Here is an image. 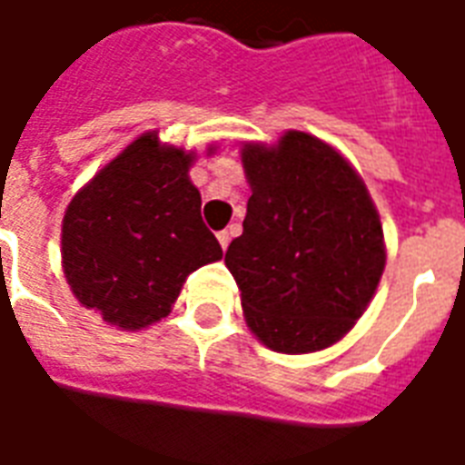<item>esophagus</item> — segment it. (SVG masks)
<instances>
[{
    "label": "esophagus",
    "instance_id": "obj_1",
    "mask_svg": "<svg viewBox=\"0 0 465 465\" xmlns=\"http://www.w3.org/2000/svg\"><path fill=\"white\" fill-rule=\"evenodd\" d=\"M216 239H219V243H222V249H223V252H226V249H229V242H232V232H226V229H223V232L216 233Z\"/></svg>",
    "mask_w": 465,
    "mask_h": 465
}]
</instances>
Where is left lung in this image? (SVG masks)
<instances>
[{
  "label": "left lung",
  "mask_w": 465,
  "mask_h": 465,
  "mask_svg": "<svg viewBox=\"0 0 465 465\" xmlns=\"http://www.w3.org/2000/svg\"><path fill=\"white\" fill-rule=\"evenodd\" d=\"M252 183L243 233L226 249L256 339L312 353L353 329L386 266L383 229L366 183L341 153L303 132L246 143Z\"/></svg>",
  "instance_id": "obj_1"
}]
</instances>
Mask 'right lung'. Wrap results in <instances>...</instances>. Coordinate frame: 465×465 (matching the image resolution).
<instances>
[{"label":"right lung","mask_w":465,"mask_h":465,"mask_svg":"<svg viewBox=\"0 0 465 465\" xmlns=\"http://www.w3.org/2000/svg\"><path fill=\"white\" fill-rule=\"evenodd\" d=\"M193 153L134 139L66 206L62 266L76 302L136 331L172 312L186 276L223 256L189 179Z\"/></svg>","instance_id":"1"}]
</instances>
